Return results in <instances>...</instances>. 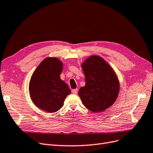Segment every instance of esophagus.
<instances>
[{"label": "esophagus", "instance_id": "1", "mask_svg": "<svg viewBox=\"0 0 153 153\" xmlns=\"http://www.w3.org/2000/svg\"><path fill=\"white\" fill-rule=\"evenodd\" d=\"M72 93L73 94H77V89H74L72 90Z\"/></svg>", "mask_w": 153, "mask_h": 153}]
</instances>
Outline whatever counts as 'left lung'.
Segmentation results:
<instances>
[{"label": "left lung", "instance_id": "left-lung-1", "mask_svg": "<svg viewBox=\"0 0 153 153\" xmlns=\"http://www.w3.org/2000/svg\"><path fill=\"white\" fill-rule=\"evenodd\" d=\"M86 85L79 91V96L88 109L100 112L116 100L120 82L112 68L97 55L88 57L81 65Z\"/></svg>", "mask_w": 153, "mask_h": 153}]
</instances>
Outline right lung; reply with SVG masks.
<instances>
[{
  "label": "right lung",
  "instance_id": "obj_1",
  "mask_svg": "<svg viewBox=\"0 0 153 153\" xmlns=\"http://www.w3.org/2000/svg\"><path fill=\"white\" fill-rule=\"evenodd\" d=\"M63 63L56 58L48 57L39 64L29 83V93L33 103L48 112H55L63 105L71 93L67 84L60 79Z\"/></svg>",
  "mask_w": 153,
  "mask_h": 153
}]
</instances>
